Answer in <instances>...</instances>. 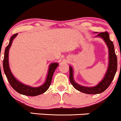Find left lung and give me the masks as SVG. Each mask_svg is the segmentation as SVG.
Listing matches in <instances>:
<instances>
[{
	"label": "left lung",
	"instance_id": "obj_1",
	"mask_svg": "<svg viewBox=\"0 0 121 121\" xmlns=\"http://www.w3.org/2000/svg\"><path fill=\"white\" fill-rule=\"evenodd\" d=\"M96 37H100L104 41L108 46L109 60L108 65L104 78L98 85L94 87H84L80 86L75 82L73 75V68L69 67V80L74 88L80 92L87 94H98L103 92L109 87L114 78L117 70V57L115 54L113 42L110 39L108 32H101L98 33Z\"/></svg>",
	"mask_w": 121,
	"mask_h": 121
}]
</instances>
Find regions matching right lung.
I'll return each instance as SVG.
<instances>
[{
	"mask_svg": "<svg viewBox=\"0 0 121 121\" xmlns=\"http://www.w3.org/2000/svg\"><path fill=\"white\" fill-rule=\"evenodd\" d=\"M17 35H18V33L14 34L11 37L9 45L6 46V49H5L4 56L3 62L4 72L5 75L6 76L7 79L9 81L10 84L11 85L13 89L15 90L17 92L21 94H22V95H26V96H37V95H39L46 92L48 89L49 88V87H50V85L52 82V79L53 75L55 69L58 67V64L57 63L50 64L49 67L48 72L45 82L44 83V84L39 86V87H31V86H27V85L24 84L21 82L15 79V77L14 76V75H13L11 71H10L9 64V49L11 47L13 39L17 37Z\"/></svg>",
	"mask_w": 121,
	"mask_h": 121,
	"instance_id": "obj_1",
	"label": "right lung"
}]
</instances>
